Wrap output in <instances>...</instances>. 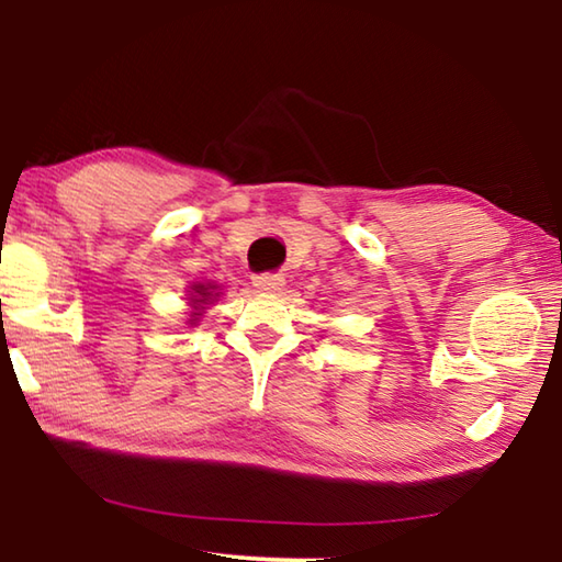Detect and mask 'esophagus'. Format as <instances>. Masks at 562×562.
Returning a JSON list of instances; mask_svg holds the SVG:
<instances>
[{"instance_id":"34e87169","label":"esophagus","mask_w":562,"mask_h":562,"mask_svg":"<svg viewBox=\"0 0 562 562\" xmlns=\"http://www.w3.org/2000/svg\"><path fill=\"white\" fill-rule=\"evenodd\" d=\"M252 284H255V290H260V292H280L284 288V278L282 274L262 272V274H255Z\"/></svg>"}]
</instances>
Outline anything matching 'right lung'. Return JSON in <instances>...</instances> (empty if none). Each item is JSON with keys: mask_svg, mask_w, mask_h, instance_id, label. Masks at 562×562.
I'll use <instances>...</instances> for the list:
<instances>
[{"mask_svg": "<svg viewBox=\"0 0 562 562\" xmlns=\"http://www.w3.org/2000/svg\"><path fill=\"white\" fill-rule=\"evenodd\" d=\"M221 290V284H215V282H193L190 284V290H188V304H190V315H188V325L190 327H195L198 322L203 319V315H205V310L211 307V304H215L217 302V297H221L223 292H217Z\"/></svg>", "mask_w": 562, "mask_h": 562, "instance_id": "1", "label": "right lung"}]
</instances>
